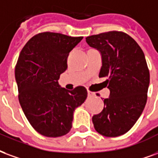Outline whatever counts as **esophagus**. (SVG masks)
I'll use <instances>...</instances> for the list:
<instances>
[{
    "mask_svg": "<svg viewBox=\"0 0 158 158\" xmlns=\"http://www.w3.org/2000/svg\"><path fill=\"white\" fill-rule=\"evenodd\" d=\"M87 94H88V96H94V95H95L94 93L91 92V91H87Z\"/></svg>",
    "mask_w": 158,
    "mask_h": 158,
    "instance_id": "esophagus-1",
    "label": "esophagus"
}]
</instances>
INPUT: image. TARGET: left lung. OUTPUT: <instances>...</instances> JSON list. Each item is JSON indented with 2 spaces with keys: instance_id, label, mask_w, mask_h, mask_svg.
Wrapping results in <instances>:
<instances>
[{
  "instance_id": "1",
  "label": "left lung",
  "mask_w": 158,
  "mask_h": 158,
  "mask_svg": "<svg viewBox=\"0 0 158 158\" xmlns=\"http://www.w3.org/2000/svg\"><path fill=\"white\" fill-rule=\"evenodd\" d=\"M89 46L102 56L99 77H108L110 91L102 112L93 116L94 128L107 137L126 132L140 118L147 99L150 73L142 49L131 36L110 31L87 37Z\"/></svg>"
}]
</instances>
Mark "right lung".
<instances>
[{"label":"right lung","instance_id":"obj_1","mask_svg":"<svg viewBox=\"0 0 158 158\" xmlns=\"http://www.w3.org/2000/svg\"><path fill=\"white\" fill-rule=\"evenodd\" d=\"M83 37L44 32L33 36L22 49L15 68L18 98L33 129L47 137L71 131L75 109L84 103L87 89L68 91L59 85L67 69L69 53Z\"/></svg>","mask_w":158,"mask_h":158}]
</instances>
